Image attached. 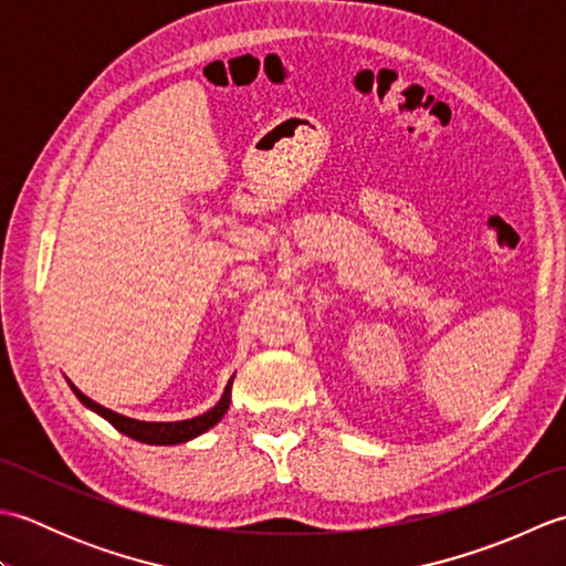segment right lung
<instances>
[{
    "label": "right lung",
    "instance_id": "right-lung-1",
    "mask_svg": "<svg viewBox=\"0 0 566 566\" xmlns=\"http://www.w3.org/2000/svg\"><path fill=\"white\" fill-rule=\"evenodd\" d=\"M231 387H233V377L228 379L221 401L216 403L213 408H209L207 413H201L197 418H187V420H175V423H150V420H136V418L116 413V411H112V408H104L102 403L92 401L90 396H84L75 387V384H70V389L75 391V396L84 406L92 408L94 413H99L102 418L109 420V423L118 432H124V436L134 438L138 442H146V444H179V442H187L191 438L201 436V432H207L209 428H213L223 418V413L228 411V403H231Z\"/></svg>",
    "mask_w": 566,
    "mask_h": 566
}]
</instances>
